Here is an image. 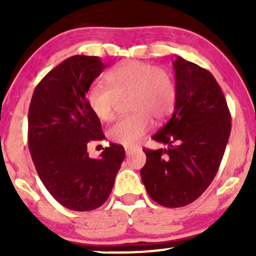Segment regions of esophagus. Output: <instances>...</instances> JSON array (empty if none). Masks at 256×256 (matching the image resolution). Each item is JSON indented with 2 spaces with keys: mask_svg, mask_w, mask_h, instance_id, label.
I'll return each mask as SVG.
<instances>
[{
  "mask_svg": "<svg viewBox=\"0 0 256 256\" xmlns=\"http://www.w3.org/2000/svg\"><path fill=\"white\" fill-rule=\"evenodd\" d=\"M138 149V146H125L126 155H132Z\"/></svg>",
  "mask_w": 256,
  "mask_h": 256,
  "instance_id": "esophagus-1",
  "label": "esophagus"
}]
</instances>
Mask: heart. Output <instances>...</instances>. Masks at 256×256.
<instances>
[{
  "label": "heart",
  "mask_w": 256,
  "mask_h": 256,
  "mask_svg": "<svg viewBox=\"0 0 256 256\" xmlns=\"http://www.w3.org/2000/svg\"><path fill=\"white\" fill-rule=\"evenodd\" d=\"M107 85L92 84L86 91L89 108L104 122L116 116L119 98L128 95V108L108 131L114 142L126 146L137 144L150 130L152 118L158 122L172 113L177 101V85L171 72L164 67L140 60L119 64L106 74Z\"/></svg>",
  "instance_id": "1"
}]
</instances>
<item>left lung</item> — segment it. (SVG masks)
Masks as SVG:
<instances>
[{
  "label": "left lung",
  "mask_w": 256,
  "mask_h": 256,
  "mask_svg": "<svg viewBox=\"0 0 256 256\" xmlns=\"http://www.w3.org/2000/svg\"><path fill=\"white\" fill-rule=\"evenodd\" d=\"M177 101L168 122L152 136L167 148L143 149L140 178L146 192L164 207H184L210 186L224 156L231 116L216 78L177 56L173 62Z\"/></svg>",
  "instance_id": "1"
}]
</instances>
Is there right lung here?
<instances>
[{"instance_id":"1","label":"right lung","mask_w":256,"mask_h":256,"mask_svg":"<svg viewBox=\"0 0 256 256\" xmlns=\"http://www.w3.org/2000/svg\"><path fill=\"white\" fill-rule=\"evenodd\" d=\"M107 64L74 55L52 68L34 91L28 108V149L40 180L58 204L86 212L107 201L125 158L110 144L100 158L88 148L104 137L86 102V91Z\"/></svg>"}]
</instances>
